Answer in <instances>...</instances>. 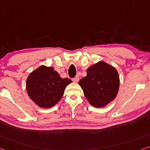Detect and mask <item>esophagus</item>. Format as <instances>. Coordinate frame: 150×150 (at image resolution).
Listing matches in <instances>:
<instances>
[{"label": "esophagus", "instance_id": "obj_1", "mask_svg": "<svg viewBox=\"0 0 150 150\" xmlns=\"http://www.w3.org/2000/svg\"><path fill=\"white\" fill-rule=\"evenodd\" d=\"M79 76H76V77H75L74 78H73L72 79V81L75 83H77L78 81H79Z\"/></svg>", "mask_w": 150, "mask_h": 150}]
</instances>
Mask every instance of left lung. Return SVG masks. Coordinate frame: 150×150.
I'll return each instance as SVG.
<instances>
[{
    "instance_id": "8db88e82",
    "label": "left lung",
    "mask_w": 150,
    "mask_h": 150,
    "mask_svg": "<svg viewBox=\"0 0 150 150\" xmlns=\"http://www.w3.org/2000/svg\"><path fill=\"white\" fill-rule=\"evenodd\" d=\"M119 77L115 67L100 61L87 69V75L80 79L79 86L91 106L101 108L117 96Z\"/></svg>"
}]
</instances>
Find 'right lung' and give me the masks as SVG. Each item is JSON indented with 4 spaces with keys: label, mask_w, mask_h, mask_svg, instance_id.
<instances>
[{
    "label": "right lung",
    "mask_w": 150,
    "mask_h": 150,
    "mask_svg": "<svg viewBox=\"0 0 150 150\" xmlns=\"http://www.w3.org/2000/svg\"><path fill=\"white\" fill-rule=\"evenodd\" d=\"M70 83L71 79H62L53 67L41 66L28 76L27 92L38 106L50 108L60 101L65 88Z\"/></svg>",
    "instance_id": "add662e5"
}]
</instances>
